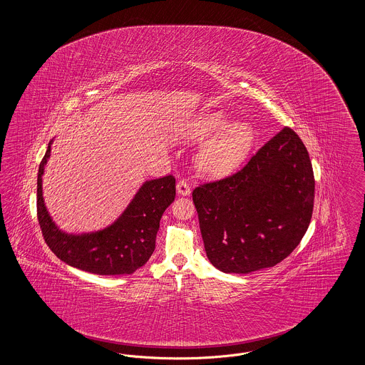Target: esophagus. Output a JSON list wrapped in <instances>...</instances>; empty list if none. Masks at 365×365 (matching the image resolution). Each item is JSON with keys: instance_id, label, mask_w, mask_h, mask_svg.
<instances>
[{"instance_id": "34e87169", "label": "esophagus", "mask_w": 365, "mask_h": 365, "mask_svg": "<svg viewBox=\"0 0 365 365\" xmlns=\"http://www.w3.org/2000/svg\"><path fill=\"white\" fill-rule=\"evenodd\" d=\"M176 190H178V194H180V195H189L191 192L190 186L186 180H179L176 183Z\"/></svg>"}]
</instances>
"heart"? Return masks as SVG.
<instances>
[{
  "label": "heart",
  "instance_id": "obj_1",
  "mask_svg": "<svg viewBox=\"0 0 365 365\" xmlns=\"http://www.w3.org/2000/svg\"><path fill=\"white\" fill-rule=\"evenodd\" d=\"M185 137L190 140L210 138L197 155V167L204 174L219 176L232 171L249 153L255 131L247 123H231L223 112H212L190 123Z\"/></svg>",
  "mask_w": 365,
  "mask_h": 365
}]
</instances>
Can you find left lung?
<instances>
[{"mask_svg": "<svg viewBox=\"0 0 365 365\" xmlns=\"http://www.w3.org/2000/svg\"><path fill=\"white\" fill-rule=\"evenodd\" d=\"M314 176L302 140L289 127L235 174L192 190L209 261L249 274L284 260L312 219Z\"/></svg>", "mask_w": 365, "mask_h": 365, "instance_id": "left-lung-1", "label": "left lung"}]
</instances>
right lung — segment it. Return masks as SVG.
<instances>
[{
	"instance_id": "add662e5",
	"label": "right lung",
	"mask_w": 365,
	"mask_h": 365,
	"mask_svg": "<svg viewBox=\"0 0 365 365\" xmlns=\"http://www.w3.org/2000/svg\"><path fill=\"white\" fill-rule=\"evenodd\" d=\"M51 145L42 158L36 180V215L42 235L53 253L78 269L97 275L135 272L150 259L164 210L175 200V178L167 175L142 185L122 216L109 227L90 234H66L54 225L42 195V175Z\"/></svg>"
}]
</instances>
